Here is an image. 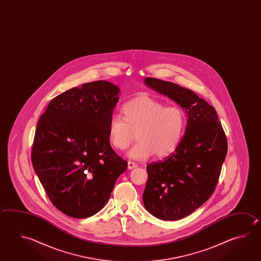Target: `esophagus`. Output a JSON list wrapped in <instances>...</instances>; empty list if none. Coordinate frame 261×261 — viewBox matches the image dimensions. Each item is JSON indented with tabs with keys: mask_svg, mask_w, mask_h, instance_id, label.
Instances as JSON below:
<instances>
[{
	"mask_svg": "<svg viewBox=\"0 0 261 261\" xmlns=\"http://www.w3.org/2000/svg\"><path fill=\"white\" fill-rule=\"evenodd\" d=\"M127 167L129 170H132L134 168L138 167V164L137 163H133V162H128Z\"/></svg>",
	"mask_w": 261,
	"mask_h": 261,
	"instance_id": "obj_1",
	"label": "esophagus"
}]
</instances>
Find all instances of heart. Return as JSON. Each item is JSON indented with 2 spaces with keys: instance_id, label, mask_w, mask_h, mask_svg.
Here are the masks:
<instances>
[{
  "instance_id": "obj_1",
  "label": "heart",
  "mask_w": 261,
  "mask_h": 261,
  "mask_svg": "<svg viewBox=\"0 0 261 261\" xmlns=\"http://www.w3.org/2000/svg\"><path fill=\"white\" fill-rule=\"evenodd\" d=\"M122 111L123 118L113 114L109 120V141L113 148H127L136 132L138 141L128 151L135 160H145L153 154L167 157L178 148L187 124L182 109L141 96L123 104Z\"/></svg>"
}]
</instances>
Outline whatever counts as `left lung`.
Segmentation results:
<instances>
[{"label": "left lung", "instance_id": "left-lung-1", "mask_svg": "<svg viewBox=\"0 0 261 261\" xmlns=\"http://www.w3.org/2000/svg\"><path fill=\"white\" fill-rule=\"evenodd\" d=\"M146 86L186 110V133L174 152L147 165L146 210L163 221L188 216L211 197L227 154V139L215 109L190 89L146 77Z\"/></svg>", "mask_w": 261, "mask_h": 261}]
</instances>
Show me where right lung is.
Returning a JSON list of instances; mask_svg holds the SVG:
<instances>
[{
	"instance_id": "right-lung-1",
	"label": "right lung",
	"mask_w": 261,
	"mask_h": 261,
	"mask_svg": "<svg viewBox=\"0 0 261 261\" xmlns=\"http://www.w3.org/2000/svg\"><path fill=\"white\" fill-rule=\"evenodd\" d=\"M119 93L108 81L83 84L51 99L38 122L32 165L50 202L67 216L99 212L127 168L108 138Z\"/></svg>"
}]
</instances>
